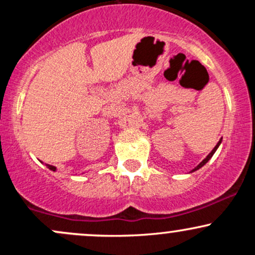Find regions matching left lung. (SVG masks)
Wrapping results in <instances>:
<instances>
[{"instance_id":"obj_1","label":"left lung","mask_w":255,"mask_h":255,"mask_svg":"<svg viewBox=\"0 0 255 255\" xmlns=\"http://www.w3.org/2000/svg\"><path fill=\"white\" fill-rule=\"evenodd\" d=\"M221 142H222V139H221V140H219V141H218V144H217V145H216V147H215V148H213V150H212L211 152H210V153H209V156H207L206 158H205V159L203 160V162H201V163H200V164H199V165L197 166V168H194V169H193V171H195V170H198V169H200V168H201V166H204L205 164H206V163H207V162H209V160H210V159H211V157L213 156V153H215V152H216V150H217V148H218V146H219V144H221Z\"/></svg>"}]
</instances>
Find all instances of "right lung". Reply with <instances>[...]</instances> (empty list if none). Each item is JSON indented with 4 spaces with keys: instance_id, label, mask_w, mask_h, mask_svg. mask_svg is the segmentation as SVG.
Here are the masks:
<instances>
[{
    "instance_id": "obj_1",
    "label": "right lung",
    "mask_w": 255,
    "mask_h": 255,
    "mask_svg": "<svg viewBox=\"0 0 255 255\" xmlns=\"http://www.w3.org/2000/svg\"><path fill=\"white\" fill-rule=\"evenodd\" d=\"M48 168L50 169V170H52V171H55V170H56V168H55V166H52V165H48Z\"/></svg>"
}]
</instances>
